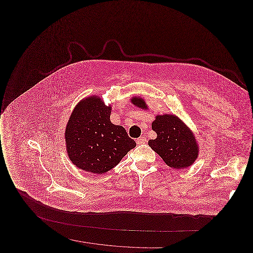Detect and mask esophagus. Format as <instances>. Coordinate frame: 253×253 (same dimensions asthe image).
Here are the masks:
<instances>
[{"label":"esophagus","instance_id":"obj_1","mask_svg":"<svg viewBox=\"0 0 253 253\" xmlns=\"http://www.w3.org/2000/svg\"><path fill=\"white\" fill-rule=\"evenodd\" d=\"M146 142H147V139H146L145 136H140V137L136 138V143L137 144H144Z\"/></svg>","mask_w":253,"mask_h":253}]
</instances>
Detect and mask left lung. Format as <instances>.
I'll return each instance as SVG.
<instances>
[{
    "label": "left lung",
    "instance_id": "1",
    "mask_svg": "<svg viewBox=\"0 0 253 253\" xmlns=\"http://www.w3.org/2000/svg\"><path fill=\"white\" fill-rule=\"evenodd\" d=\"M132 104L147 109L142 97L132 96ZM157 132L156 139L149 140V146L158 154L169 167L184 169L190 167L198 157V145L193 132L174 115L157 116L152 123Z\"/></svg>",
    "mask_w": 253,
    "mask_h": 253
}]
</instances>
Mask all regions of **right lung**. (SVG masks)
<instances>
[{
	"label": "right lung",
	"instance_id": "add662e5",
	"mask_svg": "<svg viewBox=\"0 0 253 253\" xmlns=\"http://www.w3.org/2000/svg\"><path fill=\"white\" fill-rule=\"evenodd\" d=\"M111 105L99 96H88L78 103L65 129L68 157L85 171L101 174L116 167L135 147L121 125L110 121Z\"/></svg>",
	"mask_w": 253,
	"mask_h": 253
}]
</instances>
